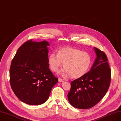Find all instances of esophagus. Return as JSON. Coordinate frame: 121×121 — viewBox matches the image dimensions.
<instances>
[{"instance_id": "obj_1", "label": "esophagus", "mask_w": 121, "mask_h": 121, "mask_svg": "<svg viewBox=\"0 0 121 121\" xmlns=\"http://www.w3.org/2000/svg\"><path fill=\"white\" fill-rule=\"evenodd\" d=\"M64 80L62 79H61L60 78H59V82H64Z\"/></svg>"}]
</instances>
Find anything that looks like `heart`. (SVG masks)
Returning <instances> with one entry per match:
<instances>
[{
    "label": "heart",
    "instance_id": "obj_1",
    "mask_svg": "<svg viewBox=\"0 0 121 121\" xmlns=\"http://www.w3.org/2000/svg\"><path fill=\"white\" fill-rule=\"evenodd\" d=\"M92 62L89 53L72 48H61L57 55L52 53L48 57V64L53 72L59 70L64 62L62 72L72 78H78L87 72Z\"/></svg>",
    "mask_w": 121,
    "mask_h": 121
}]
</instances>
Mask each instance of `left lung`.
I'll return each mask as SVG.
<instances>
[{"label":"left lung","instance_id":"obj_1","mask_svg":"<svg viewBox=\"0 0 121 121\" xmlns=\"http://www.w3.org/2000/svg\"><path fill=\"white\" fill-rule=\"evenodd\" d=\"M96 58L90 70L71 82L67 97L73 107L81 109L92 108L102 99L109 89L111 69L106 54L94 48Z\"/></svg>","mask_w":121,"mask_h":121}]
</instances>
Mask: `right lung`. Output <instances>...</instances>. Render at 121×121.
I'll return each mask as SVG.
<instances>
[{
    "mask_svg": "<svg viewBox=\"0 0 121 121\" xmlns=\"http://www.w3.org/2000/svg\"><path fill=\"white\" fill-rule=\"evenodd\" d=\"M46 41L28 40L18 49L10 68V82L14 94L23 102L41 105L48 100L58 78L49 69Z\"/></svg>",
    "mask_w": 121,
    "mask_h": 121,
    "instance_id": "1",
    "label": "right lung"
}]
</instances>
